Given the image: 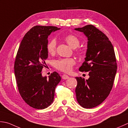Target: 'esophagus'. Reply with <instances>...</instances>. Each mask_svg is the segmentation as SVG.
I'll use <instances>...</instances> for the list:
<instances>
[{
    "label": "esophagus",
    "mask_w": 128,
    "mask_h": 128,
    "mask_svg": "<svg viewBox=\"0 0 128 128\" xmlns=\"http://www.w3.org/2000/svg\"><path fill=\"white\" fill-rule=\"evenodd\" d=\"M62 79L66 80V79H68L69 77L68 76H67V75H66V74H63V75H62Z\"/></svg>",
    "instance_id": "34e87169"
}]
</instances>
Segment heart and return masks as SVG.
<instances>
[{
  "label": "heart",
  "mask_w": 128,
  "mask_h": 128,
  "mask_svg": "<svg viewBox=\"0 0 128 128\" xmlns=\"http://www.w3.org/2000/svg\"><path fill=\"white\" fill-rule=\"evenodd\" d=\"M64 39L68 44L74 49L78 47L80 43V40L79 38L72 34L66 35L64 36ZM46 50L48 52L50 55H53L56 53V39H52L48 42ZM76 52L80 56L82 55L84 52L83 50L80 48H77ZM75 63L76 62L74 59L72 58H62L56 60L54 62V66L59 70L65 72H68L71 71Z\"/></svg>",
  "instance_id": "1"
}]
</instances>
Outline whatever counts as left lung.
Masks as SVG:
<instances>
[{
    "label": "left lung",
    "mask_w": 128,
    "mask_h": 128,
    "mask_svg": "<svg viewBox=\"0 0 128 128\" xmlns=\"http://www.w3.org/2000/svg\"><path fill=\"white\" fill-rule=\"evenodd\" d=\"M88 37L86 60L79 71L89 72L85 80L76 77L77 101L84 108H92L104 102L111 92L116 72L117 64L114 48L104 33L92 25L75 29Z\"/></svg>",
    "instance_id": "left-lung-1"
}]
</instances>
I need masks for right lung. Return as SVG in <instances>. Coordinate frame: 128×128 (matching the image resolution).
Instances as JSON below:
<instances>
[{"label":"right lung","mask_w":128,"mask_h":128,"mask_svg":"<svg viewBox=\"0 0 128 128\" xmlns=\"http://www.w3.org/2000/svg\"><path fill=\"white\" fill-rule=\"evenodd\" d=\"M58 29L54 26H33L24 36L17 52L14 72L18 89L25 102L35 109H45L52 103L61 80L56 72L48 79L41 73L48 55V36Z\"/></svg>","instance_id":"1"}]
</instances>
